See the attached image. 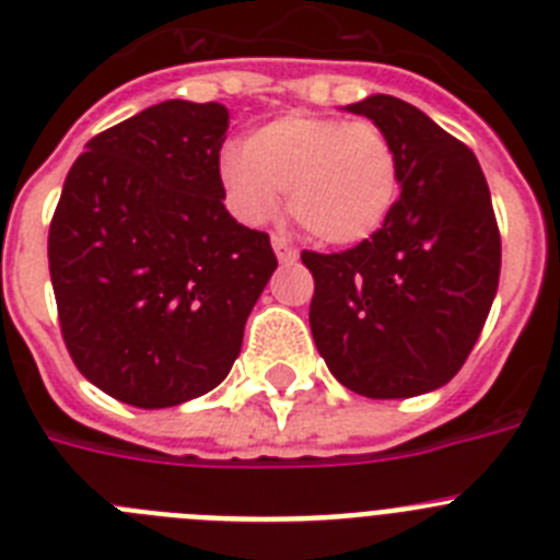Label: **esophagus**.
Masks as SVG:
<instances>
[{
    "label": "esophagus",
    "instance_id": "1",
    "mask_svg": "<svg viewBox=\"0 0 560 560\" xmlns=\"http://www.w3.org/2000/svg\"><path fill=\"white\" fill-rule=\"evenodd\" d=\"M271 246H275L277 260H280V264H294L296 260V249L285 241L283 235H271Z\"/></svg>",
    "mask_w": 560,
    "mask_h": 560
}]
</instances>
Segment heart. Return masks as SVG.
<instances>
[{"instance_id":"b5f03b06","label":"heart","mask_w":560,"mask_h":560,"mask_svg":"<svg viewBox=\"0 0 560 560\" xmlns=\"http://www.w3.org/2000/svg\"><path fill=\"white\" fill-rule=\"evenodd\" d=\"M219 171L237 219L264 224L289 190L291 215L330 246L370 241L400 190L387 131L336 114H283L252 131L246 145H226Z\"/></svg>"}]
</instances>
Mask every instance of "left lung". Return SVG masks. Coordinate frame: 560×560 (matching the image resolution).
I'll use <instances>...</instances> for the list:
<instances>
[{"instance_id":"8db88e82","label":"left lung","mask_w":560,"mask_h":560,"mask_svg":"<svg viewBox=\"0 0 560 560\" xmlns=\"http://www.w3.org/2000/svg\"><path fill=\"white\" fill-rule=\"evenodd\" d=\"M387 131L400 196L364 244L308 252L311 334L330 373L364 398H412L459 373L491 311L502 237L468 145L393 95L348 106Z\"/></svg>"}]
</instances>
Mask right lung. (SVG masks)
Instances as JSON below:
<instances>
[{
	"label": "right lung",
	"mask_w": 560,
	"mask_h": 560,
	"mask_svg": "<svg viewBox=\"0 0 560 560\" xmlns=\"http://www.w3.org/2000/svg\"><path fill=\"white\" fill-rule=\"evenodd\" d=\"M221 103L165 101L106 128L49 221L63 345L112 398L165 409L219 387L277 269L266 232L224 207Z\"/></svg>",
	"instance_id": "add662e5"
}]
</instances>
